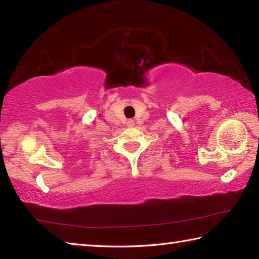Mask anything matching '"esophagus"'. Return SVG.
Wrapping results in <instances>:
<instances>
[{"mask_svg":"<svg viewBox=\"0 0 259 259\" xmlns=\"http://www.w3.org/2000/svg\"><path fill=\"white\" fill-rule=\"evenodd\" d=\"M126 124H128V126H134L135 125V122H134V120H128V122H126Z\"/></svg>","mask_w":259,"mask_h":259,"instance_id":"34e87169","label":"esophagus"}]
</instances>
